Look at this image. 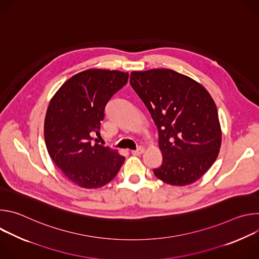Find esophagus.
<instances>
[{
	"label": "esophagus",
	"mask_w": 259,
	"mask_h": 259,
	"mask_svg": "<svg viewBox=\"0 0 259 259\" xmlns=\"http://www.w3.org/2000/svg\"><path fill=\"white\" fill-rule=\"evenodd\" d=\"M143 152H144V149H143V147H138L137 150L132 151L131 153H132V155H133V156H140Z\"/></svg>",
	"instance_id": "34e87169"
}]
</instances>
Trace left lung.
Returning a JSON list of instances; mask_svg holds the SVG:
<instances>
[{
	"label": "left lung",
	"instance_id": "left-lung-1",
	"mask_svg": "<svg viewBox=\"0 0 259 259\" xmlns=\"http://www.w3.org/2000/svg\"><path fill=\"white\" fill-rule=\"evenodd\" d=\"M130 84L158 128L163 163L155 175L171 186H188L215 162L221 145L216 104L192 78L168 68L132 71Z\"/></svg>",
	"mask_w": 259,
	"mask_h": 259
}]
</instances>
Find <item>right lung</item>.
<instances>
[{
    "instance_id": "right-lung-1",
    "label": "right lung",
    "mask_w": 259,
    "mask_h": 259,
    "mask_svg": "<svg viewBox=\"0 0 259 259\" xmlns=\"http://www.w3.org/2000/svg\"><path fill=\"white\" fill-rule=\"evenodd\" d=\"M128 72L92 68L68 79L52 97L44 124L47 151L66 178L84 189L105 186L125 158L92 142L108 100L127 84Z\"/></svg>"
}]
</instances>
